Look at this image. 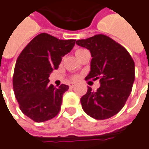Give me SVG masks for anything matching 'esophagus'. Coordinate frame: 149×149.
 Listing matches in <instances>:
<instances>
[{
  "label": "esophagus",
  "mask_w": 149,
  "mask_h": 149,
  "mask_svg": "<svg viewBox=\"0 0 149 149\" xmlns=\"http://www.w3.org/2000/svg\"><path fill=\"white\" fill-rule=\"evenodd\" d=\"M69 86H70V88H74V87L76 86V84H70V85H69Z\"/></svg>",
  "instance_id": "obj_1"
}]
</instances>
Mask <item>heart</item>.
<instances>
[{"label":"heart","instance_id":"heart-1","mask_svg":"<svg viewBox=\"0 0 149 149\" xmlns=\"http://www.w3.org/2000/svg\"><path fill=\"white\" fill-rule=\"evenodd\" d=\"M88 50L85 49H82V48H79V49H77L75 50V55H76L77 57H79L80 55H82L83 53H85V52H87ZM72 79L73 80H78L79 79V76H77V75H74V76L72 77Z\"/></svg>","mask_w":149,"mask_h":149}]
</instances>
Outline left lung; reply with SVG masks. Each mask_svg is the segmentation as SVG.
I'll return each mask as SVG.
<instances>
[{
  "mask_svg": "<svg viewBox=\"0 0 149 149\" xmlns=\"http://www.w3.org/2000/svg\"><path fill=\"white\" fill-rule=\"evenodd\" d=\"M76 44L91 52V71L85 79H100L96 92L88 88L81 97L84 112L97 120L109 118L123 108L135 81V62L127 50L113 39L102 34Z\"/></svg>",
  "mask_w": 149,
  "mask_h": 149,
  "instance_id": "1",
  "label": "left lung"
}]
</instances>
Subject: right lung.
Masks as SVG:
<instances>
[{"instance_id":"right-lung-1","label":"right lung","mask_w":149,"mask_h":149,"mask_svg":"<svg viewBox=\"0 0 149 149\" xmlns=\"http://www.w3.org/2000/svg\"><path fill=\"white\" fill-rule=\"evenodd\" d=\"M75 40H59L39 34L19 54L13 76V88L21 111L36 123L53 118L60 111L68 85L49 84V77L73 49Z\"/></svg>"}]
</instances>
